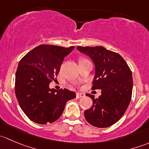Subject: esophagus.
<instances>
[{
    "label": "esophagus",
    "instance_id": "obj_1",
    "mask_svg": "<svg viewBox=\"0 0 149 149\" xmlns=\"http://www.w3.org/2000/svg\"><path fill=\"white\" fill-rule=\"evenodd\" d=\"M84 97H85V94H83V93H77L76 94V97L77 98H83Z\"/></svg>",
    "mask_w": 149,
    "mask_h": 149
}]
</instances>
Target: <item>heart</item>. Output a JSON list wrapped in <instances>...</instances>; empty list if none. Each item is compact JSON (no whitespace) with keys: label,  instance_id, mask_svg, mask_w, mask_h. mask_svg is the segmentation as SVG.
Instances as JSON below:
<instances>
[{"label":"heart","instance_id":"obj_1","mask_svg":"<svg viewBox=\"0 0 149 149\" xmlns=\"http://www.w3.org/2000/svg\"><path fill=\"white\" fill-rule=\"evenodd\" d=\"M86 59H84V58H81L80 59V61H79V62H81V61H85Z\"/></svg>","mask_w":149,"mask_h":149}]
</instances>
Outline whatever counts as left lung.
I'll return each mask as SVG.
<instances>
[{
    "instance_id": "obj_1",
    "label": "left lung",
    "mask_w": 149,
    "mask_h": 149,
    "mask_svg": "<svg viewBox=\"0 0 149 149\" xmlns=\"http://www.w3.org/2000/svg\"><path fill=\"white\" fill-rule=\"evenodd\" d=\"M95 65L91 89H101L98 98L91 97L93 105L84 112L88 123L97 127H107L119 120L130 102L133 90L132 72L119 54L101 46L78 47Z\"/></svg>"
}]
</instances>
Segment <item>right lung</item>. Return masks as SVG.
Listing matches in <instances>:
<instances>
[{
	"instance_id": "1",
	"label": "right lung",
	"mask_w": 149,
	"mask_h": 149,
	"mask_svg": "<svg viewBox=\"0 0 149 149\" xmlns=\"http://www.w3.org/2000/svg\"><path fill=\"white\" fill-rule=\"evenodd\" d=\"M74 47L40 45L19 61L15 79V94L25 115L38 124L52 123L62 115L65 104L76 97L66 88L55 90L49 85L56 76L65 57Z\"/></svg>"
}]
</instances>
